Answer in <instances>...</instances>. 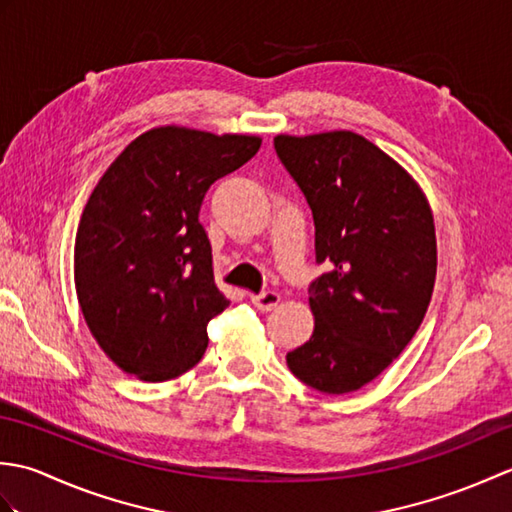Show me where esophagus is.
I'll list each match as a JSON object with an SVG mask.
<instances>
[{
  "label": "esophagus",
  "instance_id": "1",
  "mask_svg": "<svg viewBox=\"0 0 512 512\" xmlns=\"http://www.w3.org/2000/svg\"><path fill=\"white\" fill-rule=\"evenodd\" d=\"M279 295L275 290H264V292H257V295H250V301H253V306L257 308V310H262V312H268V310H273L277 303H279Z\"/></svg>",
  "mask_w": 512,
  "mask_h": 512
}]
</instances>
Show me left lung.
I'll list each match as a JSON object with an SVG mask.
<instances>
[{"mask_svg":"<svg viewBox=\"0 0 512 512\" xmlns=\"http://www.w3.org/2000/svg\"><path fill=\"white\" fill-rule=\"evenodd\" d=\"M281 165L314 220V332L288 352L301 383L356 391L418 332L436 284V228L424 193L385 151L354 132L277 136Z\"/></svg>","mask_w":512,"mask_h":512,"instance_id":"obj_1","label":"left lung"}]
</instances>
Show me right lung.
I'll return each mask as SVG.
<instances>
[{
	"label": "right lung",
	"mask_w": 512,
	"mask_h": 512,
	"mask_svg": "<svg viewBox=\"0 0 512 512\" xmlns=\"http://www.w3.org/2000/svg\"><path fill=\"white\" fill-rule=\"evenodd\" d=\"M259 145L257 136L156 127L94 187L76 231V297L96 343L123 372L162 383L204 356L206 325L231 301L215 286L200 206L211 184Z\"/></svg>",
	"instance_id": "right-lung-1"
}]
</instances>
